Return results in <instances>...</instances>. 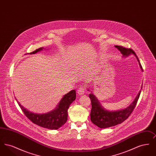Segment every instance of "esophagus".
I'll return each mask as SVG.
<instances>
[{
	"label": "esophagus",
	"mask_w": 156,
	"mask_h": 156,
	"mask_svg": "<svg viewBox=\"0 0 156 156\" xmlns=\"http://www.w3.org/2000/svg\"><path fill=\"white\" fill-rule=\"evenodd\" d=\"M78 95H83L84 93H85V88H83V87H80L79 89L78 90Z\"/></svg>",
	"instance_id": "1"
}]
</instances>
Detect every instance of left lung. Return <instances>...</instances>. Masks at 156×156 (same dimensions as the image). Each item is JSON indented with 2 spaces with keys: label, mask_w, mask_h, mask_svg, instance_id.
<instances>
[{
  "label": "left lung",
  "mask_w": 156,
  "mask_h": 156,
  "mask_svg": "<svg viewBox=\"0 0 156 156\" xmlns=\"http://www.w3.org/2000/svg\"><path fill=\"white\" fill-rule=\"evenodd\" d=\"M115 47L122 54V57L123 58L127 57L132 54L134 55L139 62V67L141 69V71H143L139 59L135 52H134L133 50L130 48L128 49L119 45H115ZM142 87L143 85L141 86V90L139 91L137 97L134 99L133 102L128 107L125 109L115 111H110L104 108L97 99V97L92 94V91H90V94H89V96L92 105V109L90 114L91 122L101 129H105L122 123L128 118V117L133 111L140 97ZM88 90L90 91V90L88 88Z\"/></svg>",
  "instance_id": "left-lung-1"
}]
</instances>
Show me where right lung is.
Returning <instances> with one entry per match:
<instances>
[{
    "label": "right lung",
    "instance_id": "obj_1",
    "mask_svg": "<svg viewBox=\"0 0 156 156\" xmlns=\"http://www.w3.org/2000/svg\"><path fill=\"white\" fill-rule=\"evenodd\" d=\"M43 49H45L44 47L39 48L30 54H36L43 50ZM75 98L76 91L73 89L64 95L54 109L42 114L29 111L19 103L18 101L17 103L24 115L33 123L48 129L57 130L66 123L68 119V109L70 105L75 100Z\"/></svg>",
    "mask_w": 156,
    "mask_h": 156
}]
</instances>
